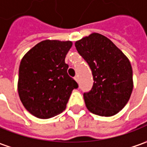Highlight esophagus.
I'll return each instance as SVG.
<instances>
[{
	"mask_svg": "<svg viewBox=\"0 0 147 147\" xmlns=\"http://www.w3.org/2000/svg\"><path fill=\"white\" fill-rule=\"evenodd\" d=\"M74 79H75V80H76V82H79V76H76L74 77Z\"/></svg>",
	"mask_w": 147,
	"mask_h": 147,
	"instance_id": "1",
	"label": "esophagus"
}]
</instances>
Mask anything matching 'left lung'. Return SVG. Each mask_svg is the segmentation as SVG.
Listing matches in <instances>:
<instances>
[{
	"instance_id": "obj_1",
	"label": "left lung",
	"mask_w": 147,
	"mask_h": 147,
	"mask_svg": "<svg viewBox=\"0 0 147 147\" xmlns=\"http://www.w3.org/2000/svg\"><path fill=\"white\" fill-rule=\"evenodd\" d=\"M80 55L92 71L94 84L84 93L90 112L100 116H112L124 108L134 88L130 62L111 40L92 33L75 43Z\"/></svg>"
}]
</instances>
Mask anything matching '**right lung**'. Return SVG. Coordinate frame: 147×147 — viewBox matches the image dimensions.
<instances>
[{
	"label": "right lung",
	"instance_id": "1",
	"mask_svg": "<svg viewBox=\"0 0 147 147\" xmlns=\"http://www.w3.org/2000/svg\"><path fill=\"white\" fill-rule=\"evenodd\" d=\"M71 41L46 40L23 56L19 65L18 92L34 116L49 119L63 111L78 84L67 74L65 58Z\"/></svg>",
	"mask_w": 147,
	"mask_h": 147
}]
</instances>
